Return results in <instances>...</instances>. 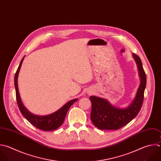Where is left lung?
I'll return each mask as SVG.
<instances>
[{
	"instance_id": "1",
	"label": "left lung",
	"mask_w": 161,
	"mask_h": 161,
	"mask_svg": "<svg viewBox=\"0 0 161 161\" xmlns=\"http://www.w3.org/2000/svg\"><path fill=\"white\" fill-rule=\"evenodd\" d=\"M132 56L137 66L140 82L134 99L127 107H115L104 98L94 96L89 97L92 103L91 119L94 125L100 130L121 128L135 118L141 109L146 86V75L139 57L134 53Z\"/></svg>"
}]
</instances>
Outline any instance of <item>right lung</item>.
Returning <instances> with one entry per match:
<instances>
[{"label": "right lung", "mask_w": 161, "mask_h": 161, "mask_svg": "<svg viewBox=\"0 0 161 161\" xmlns=\"http://www.w3.org/2000/svg\"><path fill=\"white\" fill-rule=\"evenodd\" d=\"M25 56L21 60L19 67L16 72L14 77V86L16 94V100L18 102V105L19 109L23 115V116L33 125H34L37 128L43 130V131H52L59 128L64 123L65 116L67 113L68 110L70 106L78 100V99H74L69 101L65 104H64L61 108H60L57 111L48 115L40 116L35 114L28 110V109L24 106L19 92L18 79V75L23 64V60Z\"/></svg>", "instance_id": "obj_1"}]
</instances>
